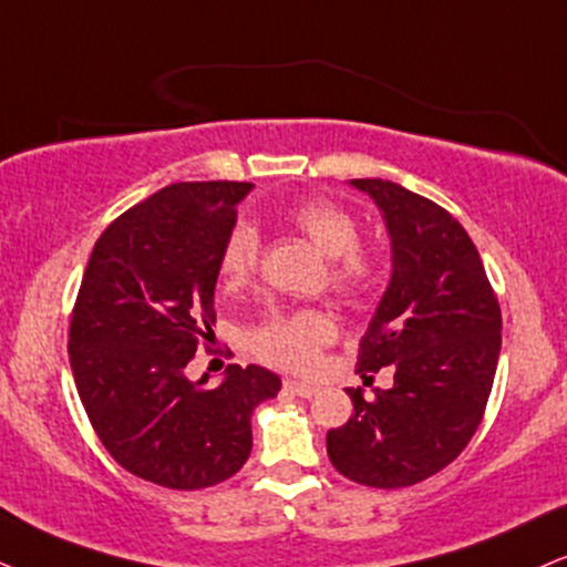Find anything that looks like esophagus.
Here are the masks:
<instances>
[{"mask_svg":"<svg viewBox=\"0 0 567 567\" xmlns=\"http://www.w3.org/2000/svg\"><path fill=\"white\" fill-rule=\"evenodd\" d=\"M284 389L291 391V394H297V396H307V400L318 394L316 383H305V381H295V379H286L284 381Z\"/></svg>","mask_w":567,"mask_h":567,"instance_id":"esophagus-1","label":"esophagus"}]
</instances>
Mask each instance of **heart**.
<instances>
[{
  "label": "heart",
  "mask_w": 567,
  "mask_h": 567,
  "mask_svg": "<svg viewBox=\"0 0 567 567\" xmlns=\"http://www.w3.org/2000/svg\"><path fill=\"white\" fill-rule=\"evenodd\" d=\"M291 226L305 234L331 260V286L339 295L358 297L375 281L379 260L362 249L354 215L331 199H305L286 213ZM260 239L257 230L239 223L220 249V281L226 289H241L257 272ZM337 339V323L320 310L272 312L249 333V344L272 365L305 370L318 360V352Z\"/></svg>",
  "instance_id": "b5f03b06"
}]
</instances>
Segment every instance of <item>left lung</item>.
<instances>
[{
	"mask_svg": "<svg viewBox=\"0 0 567 567\" xmlns=\"http://www.w3.org/2000/svg\"><path fill=\"white\" fill-rule=\"evenodd\" d=\"M391 239V281L360 341L358 373L391 365L394 386L347 389L354 415L326 436L341 476L402 488L439 473L484 417L502 347V312L476 244L436 202L381 178H354Z\"/></svg>",
	"mask_w": 567,
	"mask_h": 567,
	"instance_id": "left-lung-1",
	"label": "left lung"
}]
</instances>
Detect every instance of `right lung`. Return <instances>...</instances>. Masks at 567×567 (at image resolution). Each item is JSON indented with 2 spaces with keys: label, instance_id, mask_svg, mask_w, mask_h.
Returning a JSON list of instances; mask_svg holds the SVG:
<instances>
[{
  "label": "right lung",
  "instance_id": "obj_1",
  "mask_svg": "<svg viewBox=\"0 0 567 567\" xmlns=\"http://www.w3.org/2000/svg\"><path fill=\"white\" fill-rule=\"evenodd\" d=\"M239 181L159 188L104 228L70 318V368L96 436L117 465L157 486H215L251 452V412L281 391L260 365H230L220 386L186 365L215 339L220 249Z\"/></svg>",
  "mask_w": 567,
  "mask_h": 567
}]
</instances>
